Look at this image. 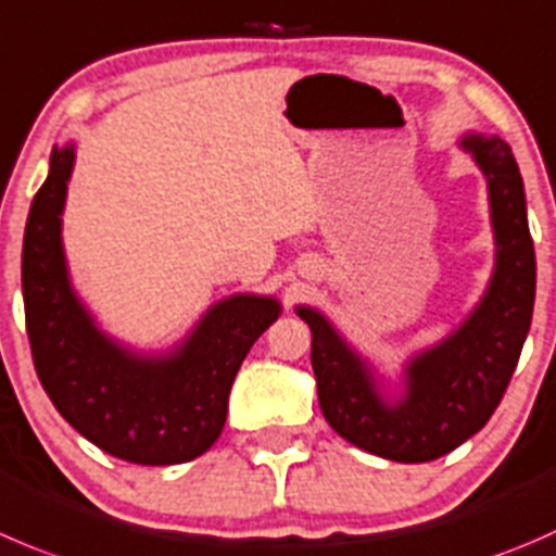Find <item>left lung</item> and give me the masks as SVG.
<instances>
[{
	"label": "left lung",
	"mask_w": 556,
	"mask_h": 556,
	"mask_svg": "<svg viewBox=\"0 0 556 556\" xmlns=\"http://www.w3.org/2000/svg\"><path fill=\"white\" fill-rule=\"evenodd\" d=\"M489 190L494 271L470 315L402 366L396 388L315 306H295L312 328V369L326 421L348 443L382 459L418 465L459 448L497 409L532 323L535 250L525 181L500 135L459 138Z\"/></svg>",
	"instance_id": "obj_1"
}]
</instances>
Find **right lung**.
<instances>
[{"instance_id": "1", "label": "right lung", "mask_w": 556, "mask_h": 556, "mask_svg": "<svg viewBox=\"0 0 556 556\" xmlns=\"http://www.w3.org/2000/svg\"><path fill=\"white\" fill-rule=\"evenodd\" d=\"M73 165L75 143L53 147L24 230L21 288L37 377L64 421L105 454L147 467L195 459L223 434L236 371L282 304L228 295L160 353L113 339L70 279L62 214Z\"/></svg>"}]
</instances>
